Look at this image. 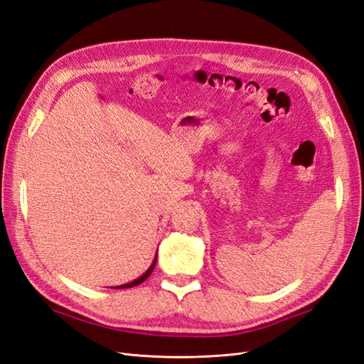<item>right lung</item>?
I'll use <instances>...</instances> for the list:
<instances>
[{"mask_svg":"<svg viewBox=\"0 0 364 364\" xmlns=\"http://www.w3.org/2000/svg\"><path fill=\"white\" fill-rule=\"evenodd\" d=\"M155 264H156V258H155V261H153V264L150 266V269L142 274V277H139L138 279H135V281H132V282H129V284H124V285H118V287H114V289H129V287H135V285H138V284H141V282H144L149 277H150V273L153 272V269H155Z\"/></svg>","mask_w":364,"mask_h":364,"instance_id":"obj_1","label":"right lung"}]
</instances>
